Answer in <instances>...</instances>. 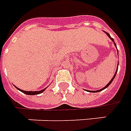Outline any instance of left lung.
Returning <instances> with one entry per match:
<instances>
[{"instance_id":"obj_1","label":"left lung","mask_w":131,"mask_h":131,"mask_svg":"<svg viewBox=\"0 0 131 131\" xmlns=\"http://www.w3.org/2000/svg\"><path fill=\"white\" fill-rule=\"evenodd\" d=\"M105 33L106 34H107V35H108V37L109 38H110V39H112V41H114V45L115 46H116V43H115V42H114V39H112V37H111V36H110V35H109V34H108V32H106L105 31ZM118 51V50H117ZM117 71H118V68H117V70H116V73H115V74H114V77H113V78H112V80H110V82H108V84H107V85H106L105 87H104V88H103L102 89H101V90H97V91H92V92H100V91H102V90H104V89H106V88H108V86H109V85H110V84H111V83H112V81H113V80H114V78H115V76H116V73H117ZM88 91V90H87ZM89 92H91V91H89Z\"/></svg>"}]
</instances>
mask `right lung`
Instances as JSON below:
<instances>
[{
  "mask_svg": "<svg viewBox=\"0 0 131 131\" xmlns=\"http://www.w3.org/2000/svg\"><path fill=\"white\" fill-rule=\"evenodd\" d=\"M15 88L17 89V90H19V91H21L22 92H23L24 94H28V95H35V94H41L43 92V91L46 90V88H45V89H43V90H42L41 91H34V92H33V91H24V90H20V89H19V88H17V87H15Z\"/></svg>",
  "mask_w": 131,
  "mask_h": 131,
  "instance_id": "add662e5",
  "label": "right lung"
}]
</instances>
